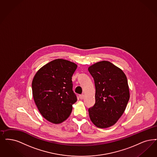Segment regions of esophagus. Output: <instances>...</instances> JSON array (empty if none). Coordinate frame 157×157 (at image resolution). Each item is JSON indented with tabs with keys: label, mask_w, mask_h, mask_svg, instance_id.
I'll list each match as a JSON object with an SVG mask.
<instances>
[{
	"label": "esophagus",
	"mask_w": 157,
	"mask_h": 157,
	"mask_svg": "<svg viewBox=\"0 0 157 157\" xmlns=\"http://www.w3.org/2000/svg\"><path fill=\"white\" fill-rule=\"evenodd\" d=\"M79 98H80V99H83V98H84V94H80V95H79Z\"/></svg>",
	"instance_id": "1"
}]
</instances>
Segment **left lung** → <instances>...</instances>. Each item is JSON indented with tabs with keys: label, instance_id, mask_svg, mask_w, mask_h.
I'll return each instance as SVG.
<instances>
[{
	"label": "left lung",
	"instance_id": "8db88e82",
	"mask_svg": "<svg viewBox=\"0 0 157 157\" xmlns=\"http://www.w3.org/2000/svg\"><path fill=\"white\" fill-rule=\"evenodd\" d=\"M95 86V103L88 110L90 119L99 128L114 125L123 114L130 99L127 79L112 63L103 61L88 68Z\"/></svg>",
	"mask_w": 157,
	"mask_h": 157
}]
</instances>
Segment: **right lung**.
I'll list each match as a JSON object with an SVG mask.
<instances>
[{"label":"right lung","instance_id":"right-lung-1","mask_svg":"<svg viewBox=\"0 0 157 157\" xmlns=\"http://www.w3.org/2000/svg\"><path fill=\"white\" fill-rule=\"evenodd\" d=\"M76 68L75 63L56 59L39 69L33 79L35 103L41 115L52 123L67 119L77 101L72 81Z\"/></svg>","mask_w":157,"mask_h":157}]
</instances>
